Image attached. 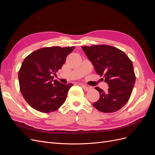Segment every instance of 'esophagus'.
Returning <instances> with one entry per match:
<instances>
[{
    "label": "esophagus",
    "instance_id": "34e87169",
    "mask_svg": "<svg viewBox=\"0 0 155 155\" xmlns=\"http://www.w3.org/2000/svg\"><path fill=\"white\" fill-rule=\"evenodd\" d=\"M81 87L84 89V91H89V90H90V89H91L90 87H87V86H85V85H83V84H81Z\"/></svg>",
    "mask_w": 155,
    "mask_h": 155
}]
</instances>
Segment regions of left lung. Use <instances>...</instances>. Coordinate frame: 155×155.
I'll use <instances>...</instances> for the list:
<instances>
[{
    "instance_id": "1",
    "label": "left lung",
    "mask_w": 155,
    "mask_h": 155,
    "mask_svg": "<svg viewBox=\"0 0 155 155\" xmlns=\"http://www.w3.org/2000/svg\"><path fill=\"white\" fill-rule=\"evenodd\" d=\"M97 74L104 76L107 92L99 87L100 99L93 104L100 112L110 113L122 108L129 101L136 81L133 64L123 51L105 45L82 46Z\"/></svg>"
}]
</instances>
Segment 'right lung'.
<instances>
[{
	"label": "right lung",
	"mask_w": 155,
	"mask_h": 155,
	"mask_svg": "<svg viewBox=\"0 0 155 155\" xmlns=\"http://www.w3.org/2000/svg\"><path fill=\"white\" fill-rule=\"evenodd\" d=\"M74 48H42L33 51L23 61L18 75L20 91L33 109L48 113L64 104L73 84L64 85L54 81L52 75L61 68Z\"/></svg>",
	"instance_id": "obj_1"
}]
</instances>
